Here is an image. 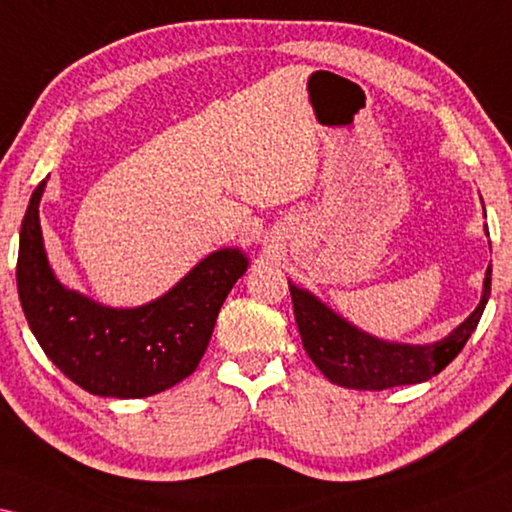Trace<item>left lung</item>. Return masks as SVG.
Returning a JSON list of instances; mask_svg holds the SVG:
<instances>
[{
	"mask_svg": "<svg viewBox=\"0 0 512 512\" xmlns=\"http://www.w3.org/2000/svg\"><path fill=\"white\" fill-rule=\"evenodd\" d=\"M490 282L492 269L485 273L481 303L467 316L465 323H460L449 337L426 346L383 342L351 326L310 291L294 285H289V291L294 300L300 339L323 376L346 389L380 392L389 387L424 383L456 358L481 321L485 303L490 298Z\"/></svg>",
	"mask_w": 512,
	"mask_h": 512,
	"instance_id": "8db88e82",
	"label": "left lung"
}]
</instances>
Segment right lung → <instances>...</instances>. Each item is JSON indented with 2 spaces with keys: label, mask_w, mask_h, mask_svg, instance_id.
<instances>
[{
  "label": "right lung",
  "mask_w": 512,
  "mask_h": 512,
  "mask_svg": "<svg viewBox=\"0 0 512 512\" xmlns=\"http://www.w3.org/2000/svg\"><path fill=\"white\" fill-rule=\"evenodd\" d=\"M43 191L45 180L31 193L20 227L18 294L47 358L81 389L113 399H143L191 376L248 259L239 250H218L148 305H97L54 278L38 221Z\"/></svg>",
  "instance_id": "1"
}]
</instances>
